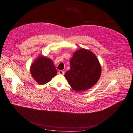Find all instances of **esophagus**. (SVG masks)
<instances>
[{"label":"esophagus","mask_w":133,"mask_h":133,"mask_svg":"<svg viewBox=\"0 0 133 133\" xmlns=\"http://www.w3.org/2000/svg\"><path fill=\"white\" fill-rule=\"evenodd\" d=\"M58 73H59V74H60V75H64V72L63 71H59V72H58Z\"/></svg>","instance_id":"1"}]
</instances>
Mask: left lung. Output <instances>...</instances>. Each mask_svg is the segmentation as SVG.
<instances>
[{
  "label": "left lung",
  "instance_id": "8db88e82",
  "mask_svg": "<svg viewBox=\"0 0 133 133\" xmlns=\"http://www.w3.org/2000/svg\"><path fill=\"white\" fill-rule=\"evenodd\" d=\"M70 69L64 77L75 91H86L99 80L101 66L98 58L92 51L80 49L75 51L70 60Z\"/></svg>",
  "mask_w": 133,
  "mask_h": 133
}]
</instances>
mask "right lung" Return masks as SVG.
<instances>
[{
    "label": "right lung",
    "mask_w": 133,
    "mask_h": 133,
    "mask_svg": "<svg viewBox=\"0 0 133 133\" xmlns=\"http://www.w3.org/2000/svg\"><path fill=\"white\" fill-rule=\"evenodd\" d=\"M30 71L32 77L40 85L49 82L57 74L52 60L41 55H39L31 65Z\"/></svg>",
    "instance_id": "right-lung-1"
}]
</instances>
